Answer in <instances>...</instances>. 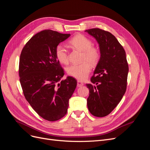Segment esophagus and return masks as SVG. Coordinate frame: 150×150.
<instances>
[{"label":"esophagus","instance_id":"obj_1","mask_svg":"<svg viewBox=\"0 0 150 150\" xmlns=\"http://www.w3.org/2000/svg\"><path fill=\"white\" fill-rule=\"evenodd\" d=\"M83 83L81 82V81H78V83H77V86H78V87H81V86H83Z\"/></svg>","mask_w":150,"mask_h":150}]
</instances>
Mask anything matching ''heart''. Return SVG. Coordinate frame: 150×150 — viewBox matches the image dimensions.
Wrapping results in <instances>:
<instances>
[{"label":"heart","mask_w":150,"mask_h":150,"mask_svg":"<svg viewBox=\"0 0 150 150\" xmlns=\"http://www.w3.org/2000/svg\"><path fill=\"white\" fill-rule=\"evenodd\" d=\"M74 48L83 52L82 61L83 62L79 64H72L67 67V72L69 76L79 80H84L91 70V66L98 64L101 56L99 50L93 46V42L86 36L78 34L72 38L69 42ZM55 55L58 61L61 64L68 63V54L65 47L59 44L55 49Z\"/></svg>","instance_id":"b5f03b06"}]
</instances>
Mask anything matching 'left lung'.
Masks as SVG:
<instances>
[{
  "instance_id": "1",
  "label": "left lung",
  "mask_w": 150,
  "mask_h": 150,
  "mask_svg": "<svg viewBox=\"0 0 150 150\" xmlns=\"http://www.w3.org/2000/svg\"><path fill=\"white\" fill-rule=\"evenodd\" d=\"M85 32L96 39L101 56L91 84L87 105L96 117L108 115L121 101L126 92L129 71L124 48L110 33L94 28Z\"/></svg>"
}]
</instances>
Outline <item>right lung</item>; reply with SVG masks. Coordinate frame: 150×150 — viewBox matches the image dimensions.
Masks as SVG:
<instances>
[{
  "label": "right lung",
  "instance_id": "add662e5",
  "mask_svg": "<svg viewBox=\"0 0 150 150\" xmlns=\"http://www.w3.org/2000/svg\"><path fill=\"white\" fill-rule=\"evenodd\" d=\"M71 35L44 30L32 37L20 56V83L26 100L44 120L54 121L67 113L76 88L74 78L64 74L55 55L57 45Z\"/></svg>",
  "mask_w": 150,
  "mask_h": 150
}]
</instances>
